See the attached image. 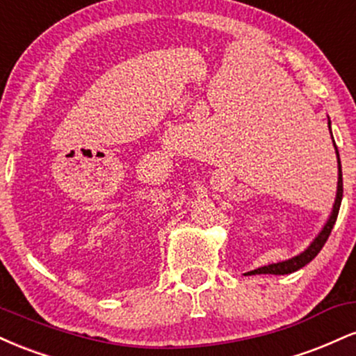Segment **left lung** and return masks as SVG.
Wrapping results in <instances>:
<instances>
[{"mask_svg": "<svg viewBox=\"0 0 356 356\" xmlns=\"http://www.w3.org/2000/svg\"><path fill=\"white\" fill-rule=\"evenodd\" d=\"M328 129H330V136L333 138V134H332V122H330L328 118ZM333 147H334V152H337V162H338V184H337V197H334V204H333V209L330 212L328 219H326L325 226L321 227V231L318 232V236L314 238L312 243H309V246L305 249L303 252H300L298 256H293L289 257V259L286 261H280V263H273V264H268V266H263V268H257L252 271V275H289V273H295L298 269H301L306 264L309 263V261H313L314 257H316L318 252L321 251V248L325 246L326 239H328L330 232H332L334 222H337V218H338V211H340V206H341V199H343V175H341V162H340V154H338V147L334 144L333 140Z\"/></svg>", "mask_w": 356, "mask_h": 356, "instance_id": "1", "label": "left lung"}]
</instances>
